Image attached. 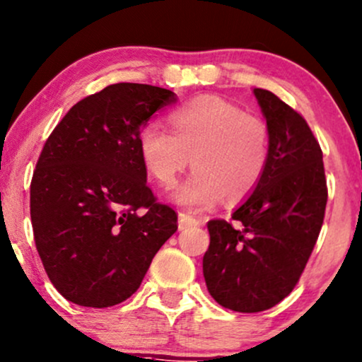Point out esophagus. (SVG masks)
Returning <instances> with one entry per match:
<instances>
[{"label":"esophagus","instance_id":"1","mask_svg":"<svg viewBox=\"0 0 362 362\" xmlns=\"http://www.w3.org/2000/svg\"><path fill=\"white\" fill-rule=\"evenodd\" d=\"M199 225V220L194 216H190L187 213H178V228L180 230H185V228H190V226H196Z\"/></svg>","mask_w":362,"mask_h":362}]
</instances>
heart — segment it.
I'll return each mask as SVG.
<instances>
[{"label":"heart","instance_id":"1","mask_svg":"<svg viewBox=\"0 0 362 362\" xmlns=\"http://www.w3.org/2000/svg\"><path fill=\"white\" fill-rule=\"evenodd\" d=\"M172 132L148 123L139 134L142 163L163 187H172L189 166L196 168L173 190L189 209L213 208L223 196L239 201L263 177L269 158V130L261 118L216 96H201L170 115Z\"/></svg>","mask_w":362,"mask_h":362}]
</instances>
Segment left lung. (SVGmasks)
Instances as JSON below:
<instances>
[{
    "mask_svg": "<svg viewBox=\"0 0 362 362\" xmlns=\"http://www.w3.org/2000/svg\"><path fill=\"white\" fill-rule=\"evenodd\" d=\"M269 130L259 184L232 220L208 221L206 287L218 304L259 313L284 300L303 275L323 225L328 190L323 153L305 120L280 98L254 89Z\"/></svg>",
    "mask_w": 362,
    "mask_h": 362,
    "instance_id": "obj_1",
    "label": "left lung"
}]
</instances>
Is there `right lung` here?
<instances>
[{"mask_svg": "<svg viewBox=\"0 0 362 362\" xmlns=\"http://www.w3.org/2000/svg\"><path fill=\"white\" fill-rule=\"evenodd\" d=\"M175 101L163 87L113 84L71 106L47 137L30 220L47 276L70 303L127 300L177 232V213L156 202L139 153L141 130Z\"/></svg>", "mask_w": 362, "mask_h": 362, "instance_id": "1", "label": "right lung"}]
</instances>
